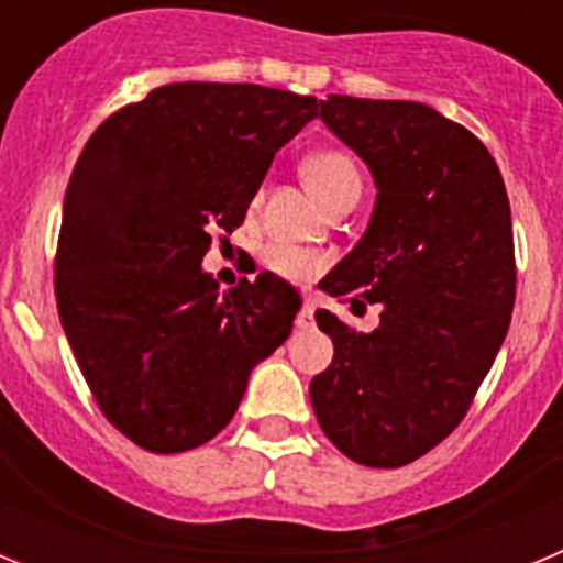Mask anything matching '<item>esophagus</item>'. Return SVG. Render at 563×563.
I'll list each match as a JSON object with an SVG mask.
<instances>
[{
	"label": "esophagus",
	"mask_w": 563,
	"mask_h": 563,
	"mask_svg": "<svg viewBox=\"0 0 563 563\" xmlns=\"http://www.w3.org/2000/svg\"><path fill=\"white\" fill-rule=\"evenodd\" d=\"M312 312H316V307H312V301L307 298L305 305H301V310H298V316H296V327H301V330L312 327Z\"/></svg>",
	"instance_id": "34e87169"
}]
</instances>
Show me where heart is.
<instances>
[{
  "label": "heart",
  "mask_w": 563,
  "mask_h": 563,
  "mask_svg": "<svg viewBox=\"0 0 563 563\" xmlns=\"http://www.w3.org/2000/svg\"><path fill=\"white\" fill-rule=\"evenodd\" d=\"M305 180L310 191L318 200L330 202L343 191H361V168L350 152L343 148H318L301 166ZM262 200V194H256V202ZM267 271L273 276L285 278L290 285H307L316 276L327 271V256L318 251H307V247L285 245V242H273L262 253Z\"/></svg>",
  "instance_id": "heart-1"
}]
</instances>
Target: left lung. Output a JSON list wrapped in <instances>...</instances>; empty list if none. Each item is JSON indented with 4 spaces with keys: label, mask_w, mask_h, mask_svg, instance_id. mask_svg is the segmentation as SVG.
Returning <instances> with one entry per match:
<instances>
[{
    "label": "left lung",
    "mask_w": 563,
    "mask_h": 563,
    "mask_svg": "<svg viewBox=\"0 0 563 563\" xmlns=\"http://www.w3.org/2000/svg\"><path fill=\"white\" fill-rule=\"evenodd\" d=\"M318 118L377 183L369 228L321 287L352 312L366 301L383 312L375 332L316 312L335 355L310 400L341 454L400 467L460 426L505 341L510 202L485 143L426 103L330 96Z\"/></svg>",
    "instance_id": "1"
}]
</instances>
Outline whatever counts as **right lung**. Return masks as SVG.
<instances>
[{
  "mask_svg": "<svg viewBox=\"0 0 563 563\" xmlns=\"http://www.w3.org/2000/svg\"><path fill=\"white\" fill-rule=\"evenodd\" d=\"M312 96L258 84H166L109 114L78 157L56 251L67 341L114 429L180 454L231 422L298 296L271 273L217 290L211 233L242 225Z\"/></svg>",
  "mask_w": 563,
  "mask_h": 563,
  "instance_id": "add662e5",
  "label": "right lung"
}]
</instances>
